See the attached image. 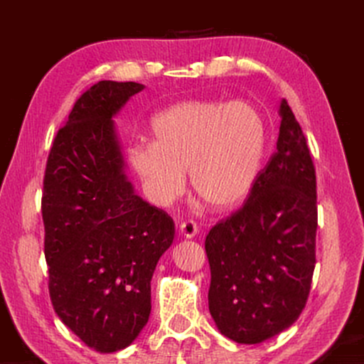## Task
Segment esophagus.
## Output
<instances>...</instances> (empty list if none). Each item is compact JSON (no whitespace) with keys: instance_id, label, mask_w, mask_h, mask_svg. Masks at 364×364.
Instances as JSON below:
<instances>
[{"instance_id":"34e87169","label":"esophagus","mask_w":364,"mask_h":364,"mask_svg":"<svg viewBox=\"0 0 364 364\" xmlns=\"http://www.w3.org/2000/svg\"><path fill=\"white\" fill-rule=\"evenodd\" d=\"M180 234H181L183 237H186V239L196 237V234H197V225L194 223V221H191V220L184 221V223L180 225Z\"/></svg>"}]
</instances>
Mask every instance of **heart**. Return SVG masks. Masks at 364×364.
I'll return each mask as SVG.
<instances>
[{"label": "heart", "mask_w": 364, "mask_h": 364, "mask_svg": "<svg viewBox=\"0 0 364 364\" xmlns=\"http://www.w3.org/2000/svg\"><path fill=\"white\" fill-rule=\"evenodd\" d=\"M149 133L151 143L128 149V164L157 205L183 194L188 171L197 197L228 210L249 196L260 173L267 130L247 102H178L152 117Z\"/></svg>", "instance_id": "b5f03b06"}]
</instances>
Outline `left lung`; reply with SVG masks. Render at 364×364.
<instances>
[{
  "label": "left lung",
  "instance_id": "left-lung-1",
  "mask_svg": "<svg viewBox=\"0 0 364 364\" xmlns=\"http://www.w3.org/2000/svg\"><path fill=\"white\" fill-rule=\"evenodd\" d=\"M279 117L276 152L247 202L205 239L208 310L221 334L237 343H260L291 328L305 308L315 271V167L286 100Z\"/></svg>",
  "mask_w": 364,
  "mask_h": 364
}]
</instances>
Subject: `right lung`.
<instances>
[{
	"label": "right lung",
	"instance_id": "obj_1",
	"mask_svg": "<svg viewBox=\"0 0 364 364\" xmlns=\"http://www.w3.org/2000/svg\"><path fill=\"white\" fill-rule=\"evenodd\" d=\"M144 90L102 80L78 97L48 157L43 186L49 295L67 328L112 353L151 315V279L175 237L167 213L134 194L114 117Z\"/></svg>",
	"mask_w": 364,
	"mask_h": 364
}]
</instances>
